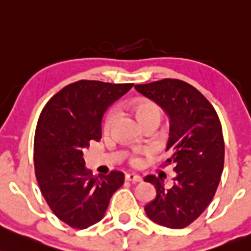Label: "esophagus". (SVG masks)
<instances>
[{"mask_svg":"<svg viewBox=\"0 0 251 251\" xmlns=\"http://www.w3.org/2000/svg\"><path fill=\"white\" fill-rule=\"evenodd\" d=\"M125 179L128 181H133V183H139V181H142V176L136 173H127L125 176Z\"/></svg>","mask_w":251,"mask_h":251,"instance_id":"1","label":"esophagus"}]
</instances>
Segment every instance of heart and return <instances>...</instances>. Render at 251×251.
Masks as SVG:
<instances>
[{"instance_id": "b5f03b06", "label": "heart", "mask_w": 251, "mask_h": 251, "mask_svg": "<svg viewBox=\"0 0 251 251\" xmlns=\"http://www.w3.org/2000/svg\"><path fill=\"white\" fill-rule=\"evenodd\" d=\"M133 112L141 124L148 123V121H156V123H160L161 117H162L161 108L156 103H154V102L151 101L138 102V103L133 105ZM114 118H115V112H112L107 119V127H109V126L112 125ZM139 161H141V159H139L137 155H134L132 162L138 163Z\"/></svg>"}]
</instances>
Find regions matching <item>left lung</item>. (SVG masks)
I'll list each match as a JSON object with an SVG mask.
<instances>
[{
	"instance_id": "1",
	"label": "left lung",
	"mask_w": 251,
	"mask_h": 251,
	"mask_svg": "<svg viewBox=\"0 0 251 251\" xmlns=\"http://www.w3.org/2000/svg\"><path fill=\"white\" fill-rule=\"evenodd\" d=\"M134 89L160 105L171 120L163 165L173 163V186L147 176L156 196L144 207L148 218L168 228H184L204 212L214 197L224 170L223 128L213 105L194 86L178 79H163Z\"/></svg>"
}]
</instances>
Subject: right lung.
I'll return each instance as SVG.
<instances>
[{
	"instance_id": "1",
	"label": "right lung",
	"mask_w": 251,
	"mask_h": 251,
	"mask_svg": "<svg viewBox=\"0 0 251 251\" xmlns=\"http://www.w3.org/2000/svg\"><path fill=\"white\" fill-rule=\"evenodd\" d=\"M133 84L79 80L50 99L37 124L35 171L42 195L54 214L73 228L90 227L104 216L124 173L92 176L84 149L102 137L108 108Z\"/></svg>"
}]
</instances>
